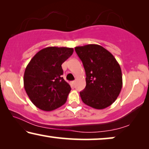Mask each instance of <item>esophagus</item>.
Wrapping results in <instances>:
<instances>
[{
	"mask_svg": "<svg viewBox=\"0 0 149 149\" xmlns=\"http://www.w3.org/2000/svg\"><path fill=\"white\" fill-rule=\"evenodd\" d=\"M71 84H72V86H74V85H75V81H72V82H71Z\"/></svg>",
	"mask_w": 149,
	"mask_h": 149,
	"instance_id": "esophagus-1",
	"label": "esophagus"
}]
</instances>
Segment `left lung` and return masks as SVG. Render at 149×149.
Returning a JSON list of instances; mask_svg holds the SVG:
<instances>
[{"label":"left lung","instance_id":"8db88e82","mask_svg":"<svg viewBox=\"0 0 149 149\" xmlns=\"http://www.w3.org/2000/svg\"><path fill=\"white\" fill-rule=\"evenodd\" d=\"M86 74V86L80 92L85 104L95 109L111 106L121 90V69L111 53L95 44L76 47Z\"/></svg>","mask_w":149,"mask_h":149}]
</instances>
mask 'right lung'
<instances>
[{
  "label": "right lung",
  "instance_id": "obj_1",
  "mask_svg": "<svg viewBox=\"0 0 149 149\" xmlns=\"http://www.w3.org/2000/svg\"><path fill=\"white\" fill-rule=\"evenodd\" d=\"M73 51L72 48L48 47L39 51L26 66L24 88L39 109L54 111L66 102L71 87L62 76V64Z\"/></svg>",
  "mask_w": 149,
  "mask_h": 149
}]
</instances>
